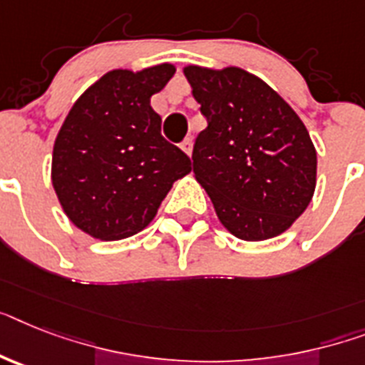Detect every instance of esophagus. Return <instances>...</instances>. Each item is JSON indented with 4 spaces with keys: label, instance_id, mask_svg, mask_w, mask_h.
<instances>
[{
    "label": "esophagus",
    "instance_id": "1",
    "mask_svg": "<svg viewBox=\"0 0 365 365\" xmlns=\"http://www.w3.org/2000/svg\"><path fill=\"white\" fill-rule=\"evenodd\" d=\"M192 147H194V141H192V138H186L185 141H182V143H180V149L185 150L186 155H192Z\"/></svg>",
    "mask_w": 365,
    "mask_h": 365
}]
</instances>
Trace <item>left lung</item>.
Listing matches in <instances>:
<instances>
[{"instance_id":"left-lung-1","label":"left lung","mask_w":365,"mask_h":365,"mask_svg":"<svg viewBox=\"0 0 365 365\" xmlns=\"http://www.w3.org/2000/svg\"><path fill=\"white\" fill-rule=\"evenodd\" d=\"M207 128L195 138L194 175L227 231L278 237L315 192L317 153L300 117L261 78L239 67H186Z\"/></svg>"}]
</instances>
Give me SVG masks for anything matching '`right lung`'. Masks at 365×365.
I'll return each mask as SVG.
<instances>
[{
  "label": "right lung",
  "mask_w": 365,
  "mask_h": 365,
  "mask_svg": "<svg viewBox=\"0 0 365 365\" xmlns=\"http://www.w3.org/2000/svg\"><path fill=\"white\" fill-rule=\"evenodd\" d=\"M175 74L170 63L111 71L74 102L53 143L52 185L72 224L101 240L135 235L173 182L192 170L165 140L150 96Z\"/></svg>",
  "instance_id": "right-lung-1"
}]
</instances>
